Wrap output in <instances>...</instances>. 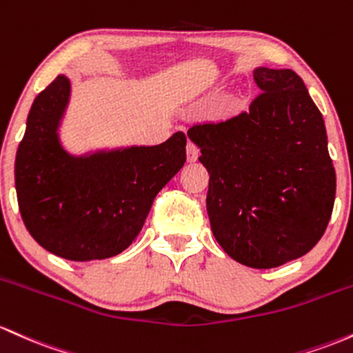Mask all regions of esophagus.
I'll list each match as a JSON object with an SVG mask.
<instances>
[{
    "label": "esophagus",
    "instance_id": "1",
    "mask_svg": "<svg viewBox=\"0 0 353 353\" xmlns=\"http://www.w3.org/2000/svg\"><path fill=\"white\" fill-rule=\"evenodd\" d=\"M198 155H200V150H198V146L195 143H192V141H188V145H187L188 161H196Z\"/></svg>",
    "mask_w": 353,
    "mask_h": 353
}]
</instances>
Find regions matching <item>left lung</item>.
Here are the masks:
<instances>
[{"label": "left lung", "mask_w": 353, "mask_h": 353, "mask_svg": "<svg viewBox=\"0 0 353 353\" xmlns=\"http://www.w3.org/2000/svg\"><path fill=\"white\" fill-rule=\"evenodd\" d=\"M247 112L196 123L188 138L207 168L213 236L252 268L292 262L319 243L335 201L323 117L294 70L259 66Z\"/></svg>", "instance_id": "1"}]
</instances>
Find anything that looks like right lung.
<instances>
[{
  "label": "right lung",
  "instance_id": "right-lung-1",
  "mask_svg": "<svg viewBox=\"0 0 353 353\" xmlns=\"http://www.w3.org/2000/svg\"><path fill=\"white\" fill-rule=\"evenodd\" d=\"M70 97V78L58 74L31 105L14 161L19 212L45 250L73 262L110 259L137 240L158 192L185 165L187 137L73 155L59 138Z\"/></svg>",
  "mask_w": 353,
  "mask_h": 353
}]
</instances>
